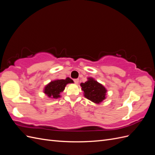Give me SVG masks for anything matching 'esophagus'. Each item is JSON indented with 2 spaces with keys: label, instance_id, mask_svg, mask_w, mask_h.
I'll return each mask as SVG.
<instances>
[{
  "label": "esophagus",
  "instance_id": "34e87169",
  "mask_svg": "<svg viewBox=\"0 0 155 155\" xmlns=\"http://www.w3.org/2000/svg\"><path fill=\"white\" fill-rule=\"evenodd\" d=\"M74 83H76V84H78V83H79V79H74Z\"/></svg>",
  "mask_w": 155,
  "mask_h": 155
}]
</instances>
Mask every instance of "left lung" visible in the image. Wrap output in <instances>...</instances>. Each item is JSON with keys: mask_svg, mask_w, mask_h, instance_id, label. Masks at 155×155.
<instances>
[{"mask_svg": "<svg viewBox=\"0 0 155 155\" xmlns=\"http://www.w3.org/2000/svg\"><path fill=\"white\" fill-rule=\"evenodd\" d=\"M84 96L88 100L100 104L106 98L107 90L104 86L92 78H88V81L80 84Z\"/></svg>", "mask_w": 155, "mask_h": 155, "instance_id": "8db88e82", "label": "left lung"}]
</instances>
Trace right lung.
I'll return each mask as SVG.
<instances>
[{"instance_id":"1","label":"right lung","mask_w":155,"mask_h":155,"mask_svg":"<svg viewBox=\"0 0 155 155\" xmlns=\"http://www.w3.org/2000/svg\"><path fill=\"white\" fill-rule=\"evenodd\" d=\"M74 83L72 79L67 78L65 79H56L46 85L44 89V93L48 97L57 99L61 97L60 93L62 92L68 83Z\"/></svg>"}]
</instances>
